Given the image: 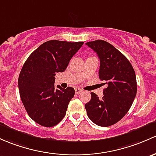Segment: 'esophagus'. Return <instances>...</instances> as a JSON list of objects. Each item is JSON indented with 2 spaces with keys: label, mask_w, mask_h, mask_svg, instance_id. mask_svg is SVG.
Segmentation results:
<instances>
[{
  "label": "esophagus",
  "mask_w": 156,
  "mask_h": 156,
  "mask_svg": "<svg viewBox=\"0 0 156 156\" xmlns=\"http://www.w3.org/2000/svg\"><path fill=\"white\" fill-rule=\"evenodd\" d=\"M75 93H76V94H79V93H82L83 90L80 89V88H75Z\"/></svg>",
  "instance_id": "esophagus-1"
}]
</instances>
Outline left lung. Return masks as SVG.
<instances>
[{
    "instance_id": "left-lung-1",
    "label": "left lung",
    "mask_w": 156,
    "mask_h": 156,
    "mask_svg": "<svg viewBox=\"0 0 156 156\" xmlns=\"http://www.w3.org/2000/svg\"><path fill=\"white\" fill-rule=\"evenodd\" d=\"M86 45L99 57V78L107 87L101 99L91 93L85 108L92 122L108 127L117 123L130 109L137 93L135 73L129 60L106 41L95 40Z\"/></svg>"
}]
</instances>
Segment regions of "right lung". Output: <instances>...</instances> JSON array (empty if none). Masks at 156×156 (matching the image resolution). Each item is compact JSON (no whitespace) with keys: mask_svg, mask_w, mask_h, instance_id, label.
<instances>
[{"mask_svg":"<svg viewBox=\"0 0 156 156\" xmlns=\"http://www.w3.org/2000/svg\"><path fill=\"white\" fill-rule=\"evenodd\" d=\"M83 42L50 40L28 57L19 77L22 101L31 119L45 127H53L63 119L75 90L55 87V75L67 68Z\"/></svg>","mask_w":156,"mask_h":156,"instance_id":"add662e5","label":"right lung"}]
</instances>
